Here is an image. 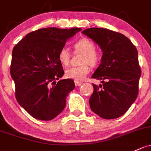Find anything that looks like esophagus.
<instances>
[{"label": "esophagus", "instance_id": "obj_1", "mask_svg": "<svg viewBox=\"0 0 151 151\" xmlns=\"http://www.w3.org/2000/svg\"><path fill=\"white\" fill-rule=\"evenodd\" d=\"M83 84L82 82H80V81H75V85L76 86H81Z\"/></svg>", "mask_w": 151, "mask_h": 151}]
</instances>
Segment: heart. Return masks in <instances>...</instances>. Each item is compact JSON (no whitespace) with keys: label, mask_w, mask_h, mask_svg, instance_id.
<instances>
[{"label":"heart","mask_w":151,"mask_h":151,"mask_svg":"<svg viewBox=\"0 0 151 151\" xmlns=\"http://www.w3.org/2000/svg\"><path fill=\"white\" fill-rule=\"evenodd\" d=\"M76 51L83 52L80 66L70 67L65 70V76L67 78L80 81H83L90 71V65L96 67L101 60L99 53L95 50V45L90 39L83 38L78 40L73 45ZM70 53L65 47H62L58 53V60L63 66H68L70 63Z\"/></svg>","instance_id":"obj_1"}]
</instances>
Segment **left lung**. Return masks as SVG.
<instances>
[{"instance_id": "1", "label": "left lung", "mask_w": 151, "mask_h": 151, "mask_svg": "<svg viewBox=\"0 0 151 151\" xmlns=\"http://www.w3.org/2000/svg\"><path fill=\"white\" fill-rule=\"evenodd\" d=\"M99 45L101 62L92 76L102 85L93 83L91 109L106 119L118 118L129 109L138 94L141 69L137 50L130 40L107 29L89 28L82 32Z\"/></svg>"}]
</instances>
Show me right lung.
Returning <instances> with one entry per match:
<instances>
[{"label":"right lung","mask_w":151,"mask_h":151,"mask_svg":"<svg viewBox=\"0 0 151 151\" xmlns=\"http://www.w3.org/2000/svg\"><path fill=\"white\" fill-rule=\"evenodd\" d=\"M81 30L40 29L26 35L13 49L10 72L16 99L35 119L51 120L64 109L66 96L75 84L70 78L55 82L64 74L58 53L67 40Z\"/></svg>","instance_id":"obj_1"}]
</instances>
